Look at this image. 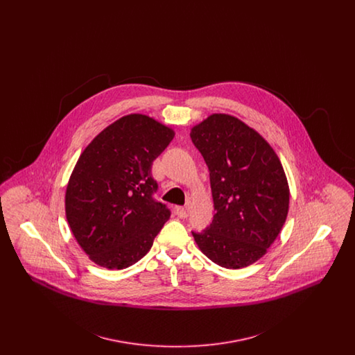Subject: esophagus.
Segmentation results:
<instances>
[{
  "instance_id": "1",
  "label": "esophagus",
  "mask_w": 355,
  "mask_h": 355,
  "mask_svg": "<svg viewBox=\"0 0 355 355\" xmlns=\"http://www.w3.org/2000/svg\"><path fill=\"white\" fill-rule=\"evenodd\" d=\"M175 214L180 217V218H186L187 217V209L184 206H175Z\"/></svg>"
}]
</instances>
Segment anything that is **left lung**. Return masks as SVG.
Wrapping results in <instances>:
<instances>
[{"label":"left lung","mask_w":355,"mask_h":355,"mask_svg":"<svg viewBox=\"0 0 355 355\" xmlns=\"http://www.w3.org/2000/svg\"><path fill=\"white\" fill-rule=\"evenodd\" d=\"M210 171L214 218L191 234L200 250L226 269L263 257L288 211L286 174L269 142L241 119L211 114L190 132Z\"/></svg>","instance_id":"obj_1"}]
</instances>
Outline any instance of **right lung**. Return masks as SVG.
<instances>
[{
  "label": "right lung",
  "mask_w": 355,
  "mask_h": 355,
  "mask_svg": "<svg viewBox=\"0 0 355 355\" xmlns=\"http://www.w3.org/2000/svg\"><path fill=\"white\" fill-rule=\"evenodd\" d=\"M174 130L145 114L117 119L80 155L69 178L65 213L70 230L89 258L106 269H126L150 250L170 218L154 200L153 161Z\"/></svg>",
  "instance_id": "right-lung-1"
}]
</instances>
